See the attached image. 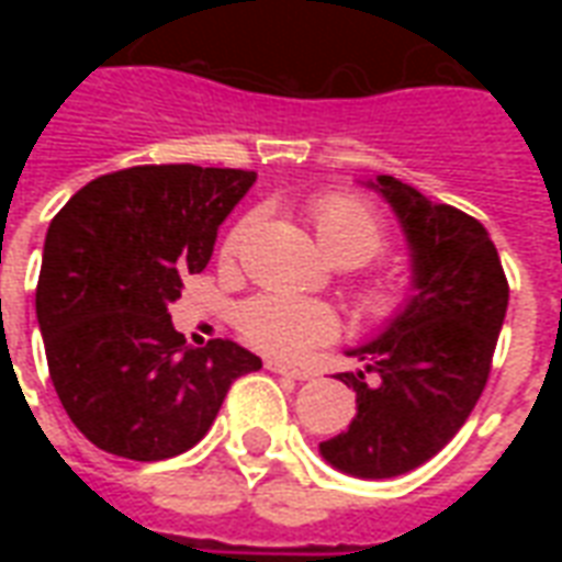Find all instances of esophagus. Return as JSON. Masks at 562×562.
I'll use <instances>...</instances> for the list:
<instances>
[{
	"instance_id": "obj_1",
	"label": "esophagus",
	"mask_w": 562,
	"mask_h": 562,
	"mask_svg": "<svg viewBox=\"0 0 562 562\" xmlns=\"http://www.w3.org/2000/svg\"><path fill=\"white\" fill-rule=\"evenodd\" d=\"M270 373H280V376H289V379H297V382H306V379H313L310 370H301V367H292V364H282V361H268L265 364Z\"/></svg>"
}]
</instances>
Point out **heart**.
<instances>
[{
	"label": "heart",
	"mask_w": 562,
	"mask_h": 562,
	"mask_svg": "<svg viewBox=\"0 0 562 562\" xmlns=\"http://www.w3.org/2000/svg\"><path fill=\"white\" fill-rule=\"evenodd\" d=\"M310 222H313L318 244L325 246V252L346 268L376 258L389 244V232H385V222L376 207L349 192H330V195L316 198L310 204ZM249 225L252 220H240L228 228L220 246L222 261H232L240 252ZM355 301H358L361 316L370 318L373 325H389L409 304V289L397 277L376 273L358 285ZM237 328L244 334V340L256 346L258 352L294 361V358H304L316 346L337 340L340 316L322 301L258 294L240 306Z\"/></svg>",
	"instance_id": "b5f03b06"
}]
</instances>
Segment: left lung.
Here are the masks:
<instances>
[{
  "label": "left lung",
  "instance_id": "1",
  "mask_svg": "<svg viewBox=\"0 0 562 562\" xmlns=\"http://www.w3.org/2000/svg\"><path fill=\"white\" fill-rule=\"evenodd\" d=\"M413 249L415 294L379 340L349 355L364 370L340 373L358 415L322 442V458L358 479H394L439 454L482 397L508 306V280L479 220L434 204L394 177H376Z\"/></svg>",
  "mask_w": 562,
  "mask_h": 562
}]
</instances>
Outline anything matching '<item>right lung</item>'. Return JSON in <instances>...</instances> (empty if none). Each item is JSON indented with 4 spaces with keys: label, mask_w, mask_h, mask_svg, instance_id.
I'll list each match as a JSON object with an SVG mask.
<instances>
[{
    "label": "right lung",
    "mask_w": 562,
    "mask_h": 562,
    "mask_svg": "<svg viewBox=\"0 0 562 562\" xmlns=\"http://www.w3.org/2000/svg\"><path fill=\"white\" fill-rule=\"evenodd\" d=\"M256 171L135 165L71 195L47 228L35 313L59 403L108 454L165 460L207 434L261 358L232 340L186 346L168 304L207 268L216 228Z\"/></svg>",
    "instance_id": "obj_1"
}]
</instances>
